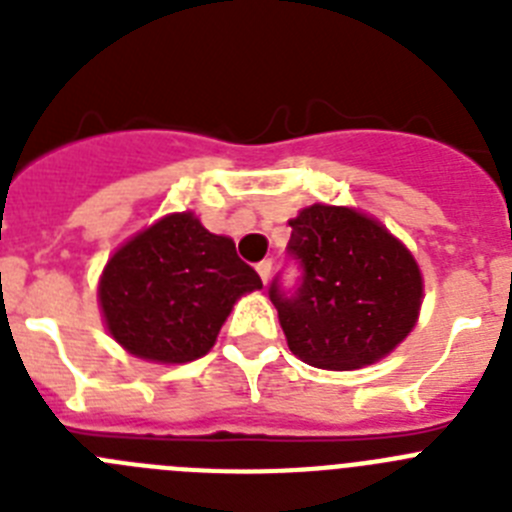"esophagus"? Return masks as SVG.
<instances>
[{"label":"esophagus","mask_w":512,"mask_h":512,"mask_svg":"<svg viewBox=\"0 0 512 512\" xmlns=\"http://www.w3.org/2000/svg\"><path fill=\"white\" fill-rule=\"evenodd\" d=\"M256 271H259V277H261V282H269V277H271V259H264L261 261V264H256Z\"/></svg>","instance_id":"obj_1"}]
</instances>
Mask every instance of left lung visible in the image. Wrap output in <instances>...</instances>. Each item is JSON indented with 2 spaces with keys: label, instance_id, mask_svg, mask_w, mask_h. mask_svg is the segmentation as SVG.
<instances>
[{
  "label": "left lung",
  "instance_id": "obj_1",
  "mask_svg": "<svg viewBox=\"0 0 512 512\" xmlns=\"http://www.w3.org/2000/svg\"><path fill=\"white\" fill-rule=\"evenodd\" d=\"M295 287L269 284L289 351L320 369H359L413 330L423 279L387 228L348 207L312 205L289 220Z\"/></svg>",
  "mask_w": 512,
  "mask_h": 512
}]
</instances>
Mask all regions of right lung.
<instances>
[{"label":"right lung","instance_id":"1","mask_svg":"<svg viewBox=\"0 0 512 512\" xmlns=\"http://www.w3.org/2000/svg\"><path fill=\"white\" fill-rule=\"evenodd\" d=\"M261 289L235 243L202 228L192 212L158 220L107 261L99 305L112 338L133 356L161 364L200 359L235 300Z\"/></svg>","mask_w":512,"mask_h":512}]
</instances>
